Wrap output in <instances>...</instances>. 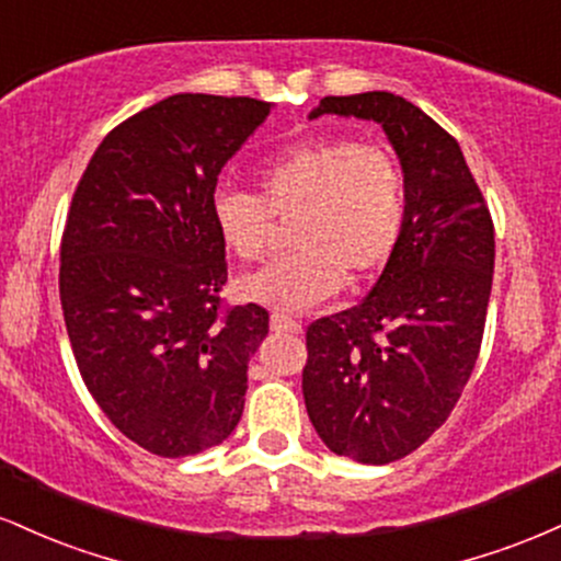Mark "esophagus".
Returning <instances> with one entry per match:
<instances>
[{"label": "esophagus", "instance_id": "1", "mask_svg": "<svg viewBox=\"0 0 561 561\" xmlns=\"http://www.w3.org/2000/svg\"><path fill=\"white\" fill-rule=\"evenodd\" d=\"M272 330L274 332L300 334L302 332V324H300V321H295L293 317H285V313H272Z\"/></svg>", "mask_w": 561, "mask_h": 561}]
</instances>
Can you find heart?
<instances>
[{
    "mask_svg": "<svg viewBox=\"0 0 561 561\" xmlns=\"http://www.w3.org/2000/svg\"><path fill=\"white\" fill-rule=\"evenodd\" d=\"M259 182L263 197L237 186H218L210 197L218 237L248 263L266 255L274 216H295V250L240 279L244 300L302 311L337 293L343 279H369L401 242L405 176L385 147L306 139L266 160Z\"/></svg>",
    "mask_w": 561,
    "mask_h": 561,
    "instance_id": "b5f03b06",
    "label": "heart"
}]
</instances>
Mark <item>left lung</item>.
Instances as JSON below:
<instances>
[{
    "label": "left lung",
    "instance_id": "left-lung-1",
    "mask_svg": "<svg viewBox=\"0 0 561 561\" xmlns=\"http://www.w3.org/2000/svg\"><path fill=\"white\" fill-rule=\"evenodd\" d=\"M332 113L375 121L405 176V224L371 293L306 332L302 398L324 446L390 465L448 420L478 362L493 285V221L461 147L390 92L324 96Z\"/></svg>",
    "mask_w": 561,
    "mask_h": 561
}]
</instances>
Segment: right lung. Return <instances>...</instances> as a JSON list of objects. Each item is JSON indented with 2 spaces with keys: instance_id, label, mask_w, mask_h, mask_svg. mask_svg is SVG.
Masks as SVG:
<instances>
[{
  "instance_id": "1",
  "label": "right lung",
  "mask_w": 561,
  "mask_h": 561,
  "mask_svg": "<svg viewBox=\"0 0 561 561\" xmlns=\"http://www.w3.org/2000/svg\"><path fill=\"white\" fill-rule=\"evenodd\" d=\"M272 102L173 94L115 126L70 203L60 302L105 416L150 454L182 459L240 422L268 311L224 308L227 244L210 197Z\"/></svg>"
}]
</instances>
